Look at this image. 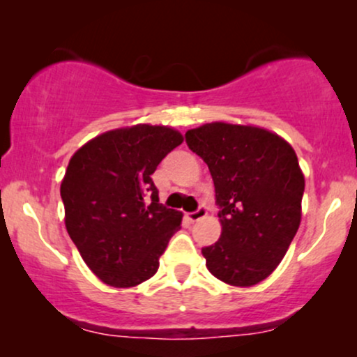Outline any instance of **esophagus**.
<instances>
[{
	"label": "esophagus",
	"mask_w": 357,
	"mask_h": 357,
	"mask_svg": "<svg viewBox=\"0 0 357 357\" xmlns=\"http://www.w3.org/2000/svg\"><path fill=\"white\" fill-rule=\"evenodd\" d=\"M206 208L204 206H199L198 210L196 211H192V213H188V220L190 221H198V220H202V218H204V216H206Z\"/></svg>",
	"instance_id": "esophagus-1"
}]
</instances>
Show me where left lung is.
Returning a JSON list of instances; mask_svg holds the SVG:
<instances>
[{
	"label": "left lung",
	"instance_id": "8db88e82",
	"mask_svg": "<svg viewBox=\"0 0 357 357\" xmlns=\"http://www.w3.org/2000/svg\"><path fill=\"white\" fill-rule=\"evenodd\" d=\"M184 137L208 165L220 206V240L202 250L208 270L235 287L265 280L301 225L305 181L296 151L267 129L227 122Z\"/></svg>",
	"mask_w": 357,
	"mask_h": 357
}]
</instances>
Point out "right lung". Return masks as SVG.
<instances>
[{
    "label": "right lung",
    "mask_w": 357,
    "mask_h": 357,
    "mask_svg": "<svg viewBox=\"0 0 357 357\" xmlns=\"http://www.w3.org/2000/svg\"><path fill=\"white\" fill-rule=\"evenodd\" d=\"M181 142L171 127L137 124L100 134L72 155L60 186L65 227L104 284L127 289L158 272L183 213L159 203L151 174Z\"/></svg>",
    "instance_id": "obj_1"
}]
</instances>
